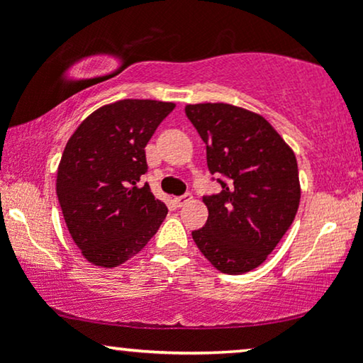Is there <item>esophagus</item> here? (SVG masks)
Listing matches in <instances>:
<instances>
[{"mask_svg": "<svg viewBox=\"0 0 363 363\" xmlns=\"http://www.w3.org/2000/svg\"><path fill=\"white\" fill-rule=\"evenodd\" d=\"M193 201V196H191L189 193H186V194H182V196H177V198H174V203H176V206H186L187 203H191Z\"/></svg>", "mask_w": 363, "mask_h": 363, "instance_id": "obj_1", "label": "esophagus"}]
</instances>
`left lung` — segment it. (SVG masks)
<instances>
[{"instance_id": "obj_1", "label": "left lung", "mask_w": 363, "mask_h": 363, "mask_svg": "<svg viewBox=\"0 0 363 363\" xmlns=\"http://www.w3.org/2000/svg\"><path fill=\"white\" fill-rule=\"evenodd\" d=\"M186 116L205 141L208 170L222 186L218 194L203 196L208 220L193 232L194 242L218 272H251L297 215V158L268 121L242 107L189 104Z\"/></svg>"}]
</instances>
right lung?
<instances>
[{"label":"right lung","mask_w":363,"mask_h":363,"mask_svg":"<svg viewBox=\"0 0 363 363\" xmlns=\"http://www.w3.org/2000/svg\"><path fill=\"white\" fill-rule=\"evenodd\" d=\"M176 104L124 101L86 118L62 152L56 193L66 227L86 261L116 268L157 234L167 206L141 184L145 147Z\"/></svg>","instance_id":"add662e5"}]
</instances>
